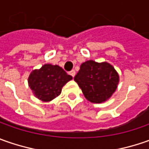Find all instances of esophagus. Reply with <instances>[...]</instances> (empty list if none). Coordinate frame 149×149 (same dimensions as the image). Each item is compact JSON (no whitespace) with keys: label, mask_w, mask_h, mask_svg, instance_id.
Wrapping results in <instances>:
<instances>
[{"label":"esophagus","mask_w":149,"mask_h":149,"mask_svg":"<svg viewBox=\"0 0 149 149\" xmlns=\"http://www.w3.org/2000/svg\"><path fill=\"white\" fill-rule=\"evenodd\" d=\"M70 74L71 75L72 77L74 78V75H75V71H74V70H71V71L70 72Z\"/></svg>","instance_id":"esophagus-1"}]
</instances>
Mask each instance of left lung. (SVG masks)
Listing matches in <instances>:
<instances>
[{"instance_id": "1", "label": "left lung", "mask_w": 149, "mask_h": 149, "mask_svg": "<svg viewBox=\"0 0 149 149\" xmlns=\"http://www.w3.org/2000/svg\"><path fill=\"white\" fill-rule=\"evenodd\" d=\"M74 79L87 100L100 104L105 102L114 93L119 76L110 64L88 60L80 65Z\"/></svg>"}]
</instances>
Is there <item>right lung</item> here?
Returning a JSON list of instances; mask_svg holds the SVG:
<instances>
[{
  "label": "right lung",
  "mask_w": 149,
  "mask_h": 149,
  "mask_svg": "<svg viewBox=\"0 0 149 149\" xmlns=\"http://www.w3.org/2000/svg\"><path fill=\"white\" fill-rule=\"evenodd\" d=\"M71 79V75L59 65L45 64L31 73L28 84L36 98L49 102L59 96L63 86Z\"/></svg>",
  "instance_id": "1"
}]
</instances>
